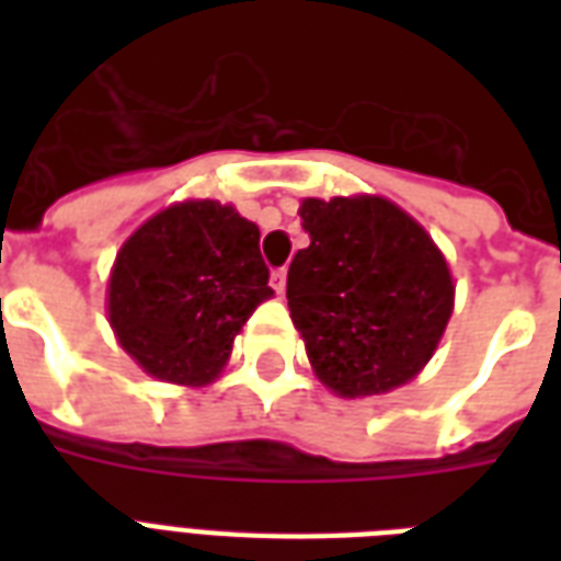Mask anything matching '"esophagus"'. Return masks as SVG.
<instances>
[{
  "label": "esophagus",
  "mask_w": 561,
  "mask_h": 561,
  "mask_svg": "<svg viewBox=\"0 0 561 561\" xmlns=\"http://www.w3.org/2000/svg\"><path fill=\"white\" fill-rule=\"evenodd\" d=\"M271 288L276 290V294H285V288H288V271H285V267L271 273Z\"/></svg>",
  "instance_id": "esophagus-1"
}]
</instances>
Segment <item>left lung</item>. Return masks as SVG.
I'll return each instance as SVG.
<instances>
[{
	"instance_id": "obj_1",
	"label": "left lung",
	"mask_w": 561,
	"mask_h": 561,
	"mask_svg": "<svg viewBox=\"0 0 561 561\" xmlns=\"http://www.w3.org/2000/svg\"><path fill=\"white\" fill-rule=\"evenodd\" d=\"M311 244L288 267L290 320L317 378L343 399L408 383L451 320L454 282L434 238L383 197H306Z\"/></svg>"
}]
</instances>
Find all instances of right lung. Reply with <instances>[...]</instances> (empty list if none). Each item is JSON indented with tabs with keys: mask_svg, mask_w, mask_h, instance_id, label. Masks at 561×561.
I'll use <instances>...</instances> for the list:
<instances>
[{
	"mask_svg": "<svg viewBox=\"0 0 561 561\" xmlns=\"http://www.w3.org/2000/svg\"><path fill=\"white\" fill-rule=\"evenodd\" d=\"M267 279L253 220L218 201L174 203L118 250L110 325L148 375L203 387L218 378L241 325L273 297Z\"/></svg>",
	"mask_w": 561,
	"mask_h": 561,
	"instance_id": "add662e5",
	"label": "right lung"
}]
</instances>
